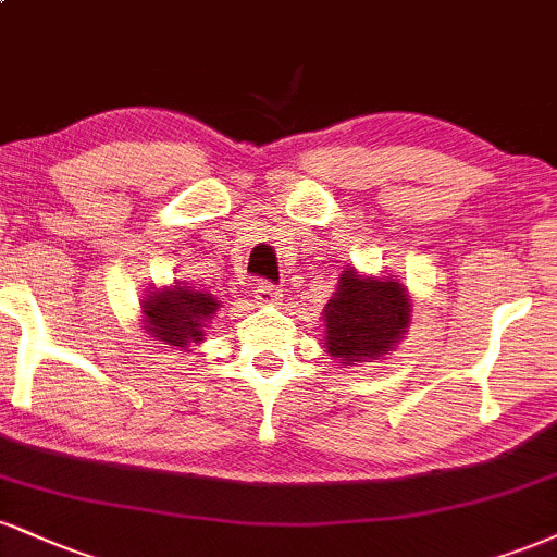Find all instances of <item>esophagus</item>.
<instances>
[{
	"label": "esophagus",
	"instance_id": "obj_1",
	"mask_svg": "<svg viewBox=\"0 0 557 557\" xmlns=\"http://www.w3.org/2000/svg\"><path fill=\"white\" fill-rule=\"evenodd\" d=\"M280 298H283V293H280L277 287L270 283H261V285H257V290H253V300H257L259 306H274Z\"/></svg>",
	"mask_w": 557,
	"mask_h": 557
}]
</instances>
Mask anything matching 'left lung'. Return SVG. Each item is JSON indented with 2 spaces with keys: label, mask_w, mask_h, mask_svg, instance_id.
I'll return each mask as SVG.
<instances>
[{
  "label": "left lung",
  "mask_w": 557,
  "mask_h": 557,
  "mask_svg": "<svg viewBox=\"0 0 557 557\" xmlns=\"http://www.w3.org/2000/svg\"><path fill=\"white\" fill-rule=\"evenodd\" d=\"M324 347L332 360L352 368L376 363L405 339L412 296L394 274H363L345 267L330 304L321 311Z\"/></svg>",
  "instance_id": "left-lung-1"
}]
</instances>
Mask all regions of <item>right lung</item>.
Instances as JSON below:
<instances>
[{"label": "right lung", "mask_w": 557, "mask_h": 557, "mask_svg": "<svg viewBox=\"0 0 557 557\" xmlns=\"http://www.w3.org/2000/svg\"><path fill=\"white\" fill-rule=\"evenodd\" d=\"M220 300L191 283L173 280L171 285H150L139 300V324L160 347L191 352L202 345L205 326L218 313Z\"/></svg>", "instance_id": "obj_1"}]
</instances>
